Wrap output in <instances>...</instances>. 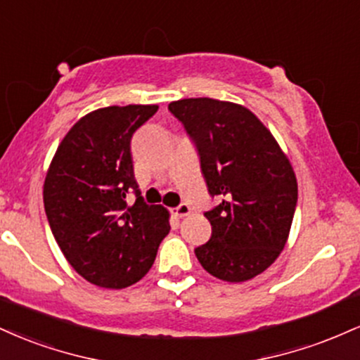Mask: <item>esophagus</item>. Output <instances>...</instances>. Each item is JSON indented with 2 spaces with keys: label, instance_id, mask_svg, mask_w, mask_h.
I'll list each match as a JSON object with an SVG mask.
<instances>
[{
  "label": "esophagus",
  "instance_id": "34e87169",
  "mask_svg": "<svg viewBox=\"0 0 360 360\" xmlns=\"http://www.w3.org/2000/svg\"><path fill=\"white\" fill-rule=\"evenodd\" d=\"M172 213H174L176 217L183 218V217H186V214H189V213H191V208H189V205H186V203H181L179 206H176V208H172Z\"/></svg>",
  "mask_w": 360,
  "mask_h": 360
}]
</instances>
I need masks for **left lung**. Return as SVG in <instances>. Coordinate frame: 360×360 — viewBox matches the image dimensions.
I'll list each match as a JSON object with an SVG mask.
<instances>
[{"label": "left lung", "mask_w": 360, "mask_h": 360, "mask_svg": "<svg viewBox=\"0 0 360 360\" xmlns=\"http://www.w3.org/2000/svg\"><path fill=\"white\" fill-rule=\"evenodd\" d=\"M194 143L210 196L212 237L194 254L214 278L242 283L284 249L298 203L288 157L252 111L229 101L188 98L169 105Z\"/></svg>", "instance_id": "1"}]
</instances>
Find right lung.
<instances>
[{
	"instance_id": "right-lung-1",
	"label": "right lung",
	"mask_w": 360,
	"mask_h": 360,
	"mask_svg": "<svg viewBox=\"0 0 360 360\" xmlns=\"http://www.w3.org/2000/svg\"><path fill=\"white\" fill-rule=\"evenodd\" d=\"M157 110L108 106L82 117L60 142L45 177L44 206L53 238L74 269L96 286L122 289L142 279L171 230L166 210L140 196L130 152L134 134Z\"/></svg>"
}]
</instances>
